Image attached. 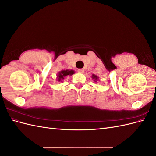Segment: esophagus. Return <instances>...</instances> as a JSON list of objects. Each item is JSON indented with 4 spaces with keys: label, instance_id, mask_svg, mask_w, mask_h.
<instances>
[{
    "label": "esophagus",
    "instance_id": "1",
    "mask_svg": "<svg viewBox=\"0 0 156 156\" xmlns=\"http://www.w3.org/2000/svg\"><path fill=\"white\" fill-rule=\"evenodd\" d=\"M77 72H79V73H84V69H77Z\"/></svg>",
    "mask_w": 156,
    "mask_h": 156
}]
</instances>
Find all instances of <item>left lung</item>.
I'll use <instances>...</instances> for the list:
<instances>
[{
	"mask_svg": "<svg viewBox=\"0 0 156 156\" xmlns=\"http://www.w3.org/2000/svg\"><path fill=\"white\" fill-rule=\"evenodd\" d=\"M92 78L94 79V81L95 82H97L99 81V77L96 75L95 74H92Z\"/></svg>",
	"mask_w": 156,
	"mask_h": 156,
	"instance_id": "obj_1",
	"label": "left lung"
}]
</instances>
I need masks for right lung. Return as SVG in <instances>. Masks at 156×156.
Instances as JSON below:
<instances>
[{"instance_id": "1", "label": "right lung", "mask_w": 156, "mask_h": 156, "mask_svg": "<svg viewBox=\"0 0 156 156\" xmlns=\"http://www.w3.org/2000/svg\"><path fill=\"white\" fill-rule=\"evenodd\" d=\"M75 73V71L73 69H65L59 72L56 75V81L63 82L67 76H72Z\"/></svg>"}]
</instances>
